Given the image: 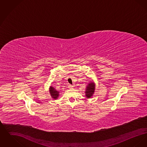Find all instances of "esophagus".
<instances>
[{"label": "esophagus", "mask_w": 147, "mask_h": 147, "mask_svg": "<svg viewBox=\"0 0 147 147\" xmlns=\"http://www.w3.org/2000/svg\"><path fill=\"white\" fill-rule=\"evenodd\" d=\"M68 87L69 88V89H72L73 87V86L71 85H70V84H68Z\"/></svg>", "instance_id": "1"}]
</instances>
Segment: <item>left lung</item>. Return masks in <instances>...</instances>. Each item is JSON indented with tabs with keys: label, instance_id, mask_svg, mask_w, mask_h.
Returning <instances> with one entry per match:
<instances>
[{
	"label": "left lung",
	"instance_id": "left-lung-1",
	"mask_svg": "<svg viewBox=\"0 0 147 147\" xmlns=\"http://www.w3.org/2000/svg\"><path fill=\"white\" fill-rule=\"evenodd\" d=\"M95 90V83L94 81L91 80L90 82H89V83L86 85V89L85 91V96L86 98H91Z\"/></svg>",
	"mask_w": 147,
	"mask_h": 147
}]
</instances>
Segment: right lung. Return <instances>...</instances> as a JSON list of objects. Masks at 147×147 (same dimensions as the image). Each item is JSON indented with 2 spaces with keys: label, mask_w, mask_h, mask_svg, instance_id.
I'll return each instance as SVG.
<instances>
[{
  "label": "right lung",
  "mask_w": 147,
  "mask_h": 147,
  "mask_svg": "<svg viewBox=\"0 0 147 147\" xmlns=\"http://www.w3.org/2000/svg\"><path fill=\"white\" fill-rule=\"evenodd\" d=\"M49 91L51 96L53 99L56 100L59 98L60 92L56 90V89H55V88H53V86H49Z\"/></svg>",
  "instance_id": "add662e5"
}]
</instances>
